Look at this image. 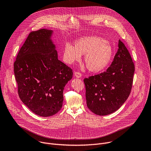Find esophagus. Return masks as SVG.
Masks as SVG:
<instances>
[{"instance_id": "obj_1", "label": "esophagus", "mask_w": 151, "mask_h": 151, "mask_svg": "<svg viewBox=\"0 0 151 151\" xmlns=\"http://www.w3.org/2000/svg\"><path fill=\"white\" fill-rule=\"evenodd\" d=\"M74 75H75V76L76 78H81V76H82V75H81V73H79V72H75V73H74Z\"/></svg>"}]
</instances>
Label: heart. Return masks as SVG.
Segmentation results:
<instances>
[{
	"instance_id": "1",
	"label": "heart",
	"mask_w": 151,
	"mask_h": 151,
	"mask_svg": "<svg viewBox=\"0 0 151 151\" xmlns=\"http://www.w3.org/2000/svg\"><path fill=\"white\" fill-rule=\"evenodd\" d=\"M114 50L111 43L96 36H85L76 40L75 46L67 43L63 50V60L66 63L73 64L79 61L84 55V62L87 69L93 73L104 70L111 63Z\"/></svg>"
}]
</instances>
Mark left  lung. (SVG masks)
Segmentation results:
<instances>
[{
    "instance_id": "left-lung-1",
    "label": "left lung",
    "mask_w": 151,
    "mask_h": 151,
    "mask_svg": "<svg viewBox=\"0 0 151 151\" xmlns=\"http://www.w3.org/2000/svg\"><path fill=\"white\" fill-rule=\"evenodd\" d=\"M134 73L132 57L119 40L118 50L111 66L103 73L83 79L88 109L101 116L116 111L130 94Z\"/></svg>"
}]
</instances>
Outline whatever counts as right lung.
Segmentation results:
<instances>
[{"label":"right lung","instance_id":"add662e5","mask_svg":"<svg viewBox=\"0 0 151 151\" xmlns=\"http://www.w3.org/2000/svg\"><path fill=\"white\" fill-rule=\"evenodd\" d=\"M53 32L47 29L31 32L14 64L21 100L43 117L61 109L64 88L73 76L72 69L58 59Z\"/></svg>","mask_w":151,"mask_h":151}]
</instances>
